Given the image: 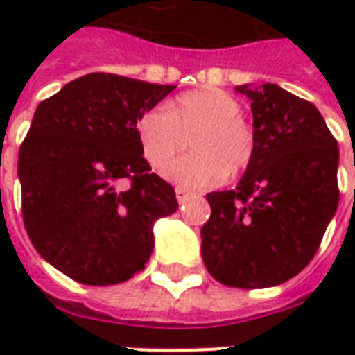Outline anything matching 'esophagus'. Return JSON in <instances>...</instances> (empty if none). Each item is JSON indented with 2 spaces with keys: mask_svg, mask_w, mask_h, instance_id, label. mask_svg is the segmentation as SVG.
I'll return each mask as SVG.
<instances>
[{
  "mask_svg": "<svg viewBox=\"0 0 355 355\" xmlns=\"http://www.w3.org/2000/svg\"><path fill=\"white\" fill-rule=\"evenodd\" d=\"M191 196H193V193H191V191H187V189H184V187H175V198H178L180 203H185V201L191 198Z\"/></svg>",
  "mask_w": 355,
  "mask_h": 355,
  "instance_id": "esophagus-1",
  "label": "esophagus"
}]
</instances>
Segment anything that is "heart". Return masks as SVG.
<instances>
[{
  "mask_svg": "<svg viewBox=\"0 0 355 355\" xmlns=\"http://www.w3.org/2000/svg\"><path fill=\"white\" fill-rule=\"evenodd\" d=\"M189 131L192 154L171 164ZM144 159L164 168V178L187 189L217 187L251 166L257 152L254 128L241 114V103L223 89L203 87L178 96L170 106L156 104L136 120Z\"/></svg>",
  "mask_w": 355,
  "mask_h": 355,
  "instance_id": "obj_1",
  "label": "heart"
}]
</instances>
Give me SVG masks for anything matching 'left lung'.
<instances>
[{"label": "left lung", "mask_w": 355, "mask_h": 355, "mask_svg": "<svg viewBox=\"0 0 355 355\" xmlns=\"http://www.w3.org/2000/svg\"><path fill=\"white\" fill-rule=\"evenodd\" d=\"M251 98L257 152L235 189L211 191L201 257L213 279L266 288L314 259L338 209V142L318 108L279 85L237 87Z\"/></svg>", "instance_id": "1"}]
</instances>
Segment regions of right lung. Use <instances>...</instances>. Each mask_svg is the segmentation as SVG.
Returning a JSON list of instances; mask_svg holds the SVG:
<instances>
[{
	"label": "right lung",
	"instance_id": "1",
	"mask_svg": "<svg viewBox=\"0 0 355 355\" xmlns=\"http://www.w3.org/2000/svg\"><path fill=\"white\" fill-rule=\"evenodd\" d=\"M173 89L90 73L37 106L17 162L23 223L37 252L76 282L132 279L154 251V221L178 209L136 136L140 114Z\"/></svg>",
	"mask_w": 355,
	"mask_h": 355
}]
</instances>
